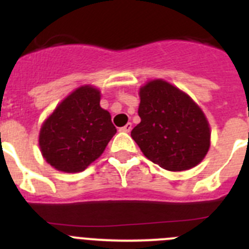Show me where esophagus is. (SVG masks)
<instances>
[{"instance_id": "obj_1", "label": "esophagus", "mask_w": 249, "mask_h": 249, "mask_svg": "<svg viewBox=\"0 0 249 249\" xmlns=\"http://www.w3.org/2000/svg\"><path fill=\"white\" fill-rule=\"evenodd\" d=\"M131 129H132V123H127L126 126H123L122 128H120V131L128 133V132H131Z\"/></svg>"}]
</instances>
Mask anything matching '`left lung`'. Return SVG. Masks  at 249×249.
Returning a JSON list of instances; mask_svg holds the SVG:
<instances>
[{
	"mask_svg": "<svg viewBox=\"0 0 249 249\" xmlns=\"http://www.w3.org/2000/svg\"><path fill=\"white\" fill-rule=\"evenodd\" d=\"M141 122L131 136L143 155L167 171L197 166L211 144L210 124L192 98L163 80L140 89Z\"/></svg>",
	"mask_w": 249,
	"mask_h": 249,
	"instance_id": "left-lung-1",
	"label": "left lung"
}]
</instances>
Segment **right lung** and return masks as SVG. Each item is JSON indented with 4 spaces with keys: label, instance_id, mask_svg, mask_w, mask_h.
Wrapping results in <instances>:
<instances>
[{
    "label": "right lung",
    "instance_id": "1",
    "mask_svg": "<svg viewBox=\"0 0 249 249\" xmlns=\"http://www.w3.org/2000/svg\"><path fill=\"white\" fill-rule=\"evenodd\" d=\"M100 101L97 89L82 86L43 122L38 142L51 166L67 173L82 172L102 155L117 129Z\"/></svg>",
    "mask_w": 249,
    "mask_h": 249
}]
</instances>
